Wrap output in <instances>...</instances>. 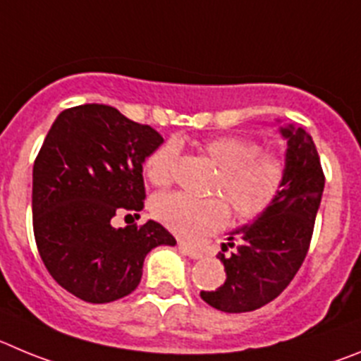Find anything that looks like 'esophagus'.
Returning a JSON list of instances; mask_svg holds the SVG:
<instances>
[{
  "instance_id": "obj_1",
  "label": "esophagus",
  "mask_w": 361,
  "mask_h": 361,
  "mask_svg": "<svg viewBox=\"0 0 361 361\" xmlns=\"http://www.w3.org/2000/svg\"><path fill=\"white\" fill-rule=\"evenodd\" d=\"M178 246H180L181 252H183L185 255H188L190 259H201V257H203V253H201L200 250L194 248V246H190V245H187V243L180 241V243H178Z\"/></svg>"
}]
</instances>
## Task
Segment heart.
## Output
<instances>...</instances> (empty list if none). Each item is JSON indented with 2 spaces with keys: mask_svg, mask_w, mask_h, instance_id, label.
<instances>
[{
  "mask_svg": "<svg viewBox=\"0 0 361 361\" xmlns=\"http://www.w3.org/2000/svg\"><path fill=\"white\" fill-rule=\"evenodd\" d=\"M201 152L219 174L212 192L220 197L196 200L183 192L154 196L151 212L165 228L183 239H197L217 232L228 223L230 209L239 221H255L274 209L288 183V165L275 151H261L243 136L223 135L204 140ZM178 160L174 142L164 144L145 160V174L151 183L165 187L173 181Z\"/></svg>",
  "mask_w": 361,
  "mask_h": 361,
  "instance_id": "heart-1",
  "label": "heart"
}]
</instances>
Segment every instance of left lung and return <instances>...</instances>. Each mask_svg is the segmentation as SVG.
Masks as SVG:
<instances>
[{
  "mask_svg": "<svg viewBox=\"0 0 361 361\" xmlns=\"http://www.w3.org/2000/svg\"><path fill=\"white\" fill-rule=\"evenodd\" d=\"M281 133L288 140V183L281 200L268 214L232 232L217 255L225 264V284L201 291L209 306L225 313L259 310L277 298L310 250L326 176L317 145L304 129L288 126ZM228 245L236 250L225 256Z\"/></svg>",
  "mask_w": 361,
  "mask_h": 361,
  "instance_id": "left-lung-1",
  "label": "left lung"
}]
</instances>
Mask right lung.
<instances>
[{
  "label": "right lung",
  "instance_id": "add662e5",
  "mask_svg": "<svg viewBox=\"0 0 361 361\" xmlns=\"http://www.w3.org/2000/svg\"><path fill=\"white\" fill-rule=\"evenodd\" d=\"M164 144L151 126L104 104L68 108L55 118L34 161L32 223L54 281L92 304L133 293L144 259L176 245L157 221L113 228L120 212L144 209V161ZM131 216V214H129Z\"/></svg>",
  "mask_w": 361,
  "mask_h": 361
}]
</instances>
